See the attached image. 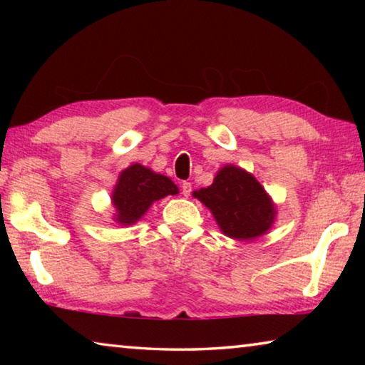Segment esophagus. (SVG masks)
Listing matches in <instances>:
<instances>
[{
    "label": "esophagus",
    "instance_id": "obj_1",
    "mask_svg": "<svg viewBox=\"0 0 365 365\" xmlns=\"http://www.w3.org/2000/svg\"><path fill=\"white\" fill-rule=\"evenodd\" d=\"M182 193H183V196H190V193H191V183L190 182L182 183Z\"/></svg>",
    "mask_w": 365,
    "mask_h": 365
}]
</instances>
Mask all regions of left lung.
I'll return each instance as SVG.
<instances>
[{
    "label": "left lung",
    "mask_w": 365,
    "mask_h": 365,
    "mask_svg": "<svg viewBox=\"0 0 365 365\" xmlns=\"http://www.w3.org/2000/svg\"><path fill=\"white\" fill-rule=\"evenodd\" d=\"M227 237L255 240L267 233L275 220V205L250 172L228 164L214 177L211 187L193 191Z\"/></svg>",
    "instance_id": "obj_1"
}]
</instances>
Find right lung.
I'll list each match as a JSON object with an SVG mask.
<instances>
[{"label":"right lung","mask_w":365,"mask_h":365,"mask_svg":"<svg viewBox=\"0 0 365 365\" xmlns=\"http://www.w3.org/2000/svg\"><path fill=\"white\" fill-rule=\"evenodd\" d=\"M178 187L169 177L156 174L141 164H132L120 172L113 196L115 222L132 225L143 217L154 201L169 195H177Z\"/></svg>","instance_id":"obj_1"}]
</instances>
